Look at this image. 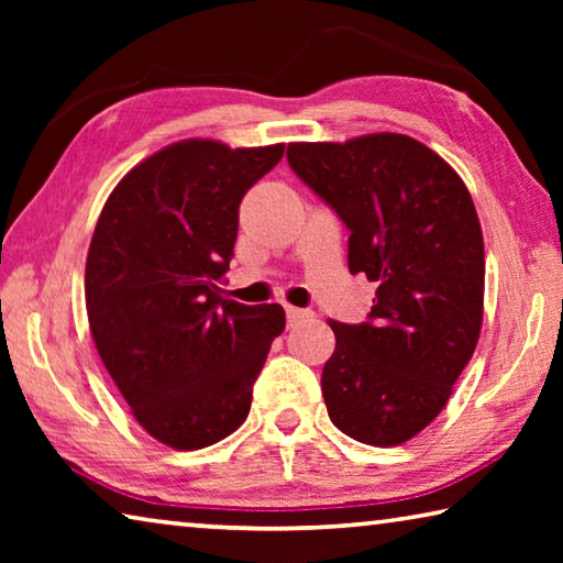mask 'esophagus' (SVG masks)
Returning <instances> with one entry per match:
<instances>
[{
  "label": "esophagus",
  "instance_id": "obj_1",
  "mask_svg": "<svg viewBox=\"0 0 563 563\" xmlns=\"http://www.w3.org/2000/svg\"><path fill=\"white\" fill-rule=\"evenodd\" d=\"M285 316H288V325L295 328V325H300V322L310 320L312 312L302 310V308H292V305H288V308H285Z\"/></svg>",
  "mask_w": 563,
  "mask_h": 563
}]
</instances>
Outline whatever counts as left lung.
Segmentation results:
<instances>
[{
  "label": "left lung",
  "mask_w": 563,
  "mask_h": 563,
  "mask_svg": "<svg viewBox=\"0 0 563 563\" xmlns=\"http://www.w3.org/2000/svg\"><path fill=\"white\" fill-rule=\"evenodd\" d=\"M288 164L350 231V273L377 283L365 322H330L328 415L357 442L402 444L442 412L479 340L484 241L470 190L402 133L290 144Z\"/></svg>",
  "instance_id": "left-lung-1"
}]
</instances>
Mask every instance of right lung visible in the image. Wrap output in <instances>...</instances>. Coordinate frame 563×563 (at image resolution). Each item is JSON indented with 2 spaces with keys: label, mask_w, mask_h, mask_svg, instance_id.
Instances as JSON below:
<instances>
[{
  "label": "right lung",
  "mask_w": 563,
  "mask_h": 563,
  "mask_svg": "<svg viewBox=\"0 0 563 563\" xmlns=\"http://www.w3.org/2000/svg\"><path fill=\"white\" fill-rule=\"evenodd\" d=\"M283 154L180 141L129 170L99 216L84 280L91 335L139 424L174 450L245 422L285 328L280 305L221 298L238 208Z\"/></svg>",
  "instance_id": "obj_1"
}]
</instances>
